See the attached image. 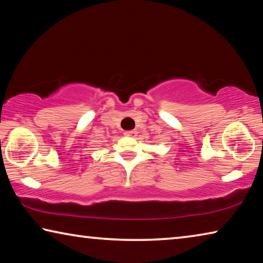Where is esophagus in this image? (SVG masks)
<instances>
[{"instance_id":"34e87169","label":"esophagus","mask_w":263,"mask_h":263,"mask_svg":"<svg viewBox=\"0 0 263 263\" xmlns=\"http://www.w3.org/2000/svg\"><path fill=\"white\" fill-rule=\"evenodd\" d=\"M125 135H126L127 137L136 138V137L138 136V132H137V130H131V131H126V132H125Z\"/></svg>"}]
</instances>
